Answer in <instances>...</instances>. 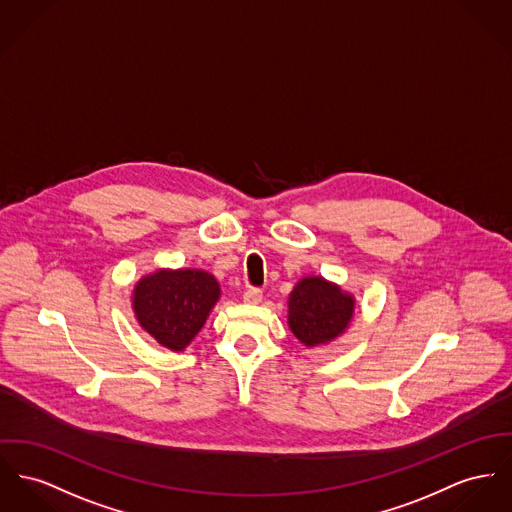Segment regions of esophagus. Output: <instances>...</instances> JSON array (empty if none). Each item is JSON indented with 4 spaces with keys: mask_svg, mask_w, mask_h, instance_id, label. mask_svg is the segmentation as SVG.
<instances>
[{
    "mask_svg": "<svg viewBox=\"0 0 512 512\" xmlns=\"http://www.w3.org/2000/svg\"><path fill=\"white\" fill-rule=\"evenodd\" d=\"M242 299H244V303H248V305H258V303L262 301V291H260L258 287H248V289L244 291Z\"/></svg>",
    "mask_w": 512,
    "mask_h": 512,
    "instance_id": "esophagus-1",
    "label": "esophagus"
}]
</instances>
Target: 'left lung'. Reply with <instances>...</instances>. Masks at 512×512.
Listing matches in <instances>:
<instances>
[{
    "mask_svg": "<svg viewBox=\"0 0 512 512\" xmlns=\"http://www.w3.org/2000/svg\"><path fill=\"white\" fill-rule=\"evenodd\" d=\"M353 316V297L322 277H305L289 295V328L308 347L338 338Z\"/></svg>",
    "mask_w": 512,
    "mask_h": 512,
    "instance_id": "obj_1",
    "label": "left lung"
}]
</instances>
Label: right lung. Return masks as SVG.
I'll return each instance as SVG.
<instances>
[{
  "mask_svg": "<svg viewBox=\"0 0 512 512\" xmlns=\"http://www.w3.org/2000/svg\"><path fill=\"white\" fill-rule=\"evenodd\" d=\"M219 293L215 277L202 270L147 275L134 291L137 322L161 345L182 351L202 330Z\"/></svg>",
  "mask_w": 512,
  "mask_h": 512,
  "instance_id": "obj_1",
  "label": "right lung"
}]
</instances>
